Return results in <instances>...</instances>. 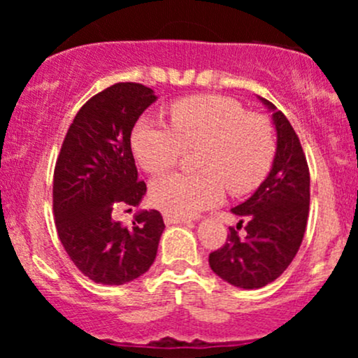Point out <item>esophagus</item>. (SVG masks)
<instances>
[{
    "instance_id": "esophagus-1",
    "label": "esophagus",
    "mask_w": 358,
    "mask_h": 358,
    "mask_svg": "<svg viewBox=\"0 0 358 358\" xmlns=\"http://www.w3.org/2000/svg\"><path fill=\"white\" fill-rule=\"evenodd\" d=\"M165 224L166 225H175V224H185L187 222V219H182V217H175V215H168V213H165Z\"/></svg>"
}]
</instances>
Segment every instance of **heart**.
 <instances>
[{
    "instance_id": "b5f03b06",
    "label": "heart",
    "mask_w": 358,
    "mask_h": 358,
    "mask_svg": "<svg viewBox=\"0 0 358 358\" xmlns=\"http://www.w3.org/2000/svg\"><path fill=\"white\" fill-rule=\"evenodd\" d=\"M171 126L145 116L134 126L131 146L139 165L162 173L178 162L183 150L202 146L200 175L168 173L153 180L150 199L168 215L193 217L217 205L229 192L242 195L268 175L274 136L268 119L249 114L224 96H193L175 102Z\"/></svg>"
}]
</instances>
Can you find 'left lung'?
<instances>
[{
	"label": "left lung",
	"instance_id": "obj_1",
	"mask_svg": "<svg viewBox=\"0 0 358 358\" xmlns=\"http://www.w3.org/2000/svg\"><path fill=\"white\" fill-rule=\"evenodd\" d=\"M259 101L276 129L273 166L257 190L231 208L245 236L229 227L227 242L208 256L213 273L242 289H259L285 273L301 245L310 210V171L296 133L276 106Z\"/></svg>",
	"mask_w": 358,
	"mask_h": 358
}]
</instances>
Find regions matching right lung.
<instances>
[{
    "mask_svg": "<svg viewBox=\"0 0 358 358\" xmlns=\"http://www.w3.org/2000/svg\"><path fill=\"white\" fill-rule=\"evenodd\" d=\"M158 99L155 90L119 82L82 106L69 127L53 173V212L65 252L94 282L134 281L155 262L165 222L139 210L133 225L113 219L119 205L138 207L146 193L131 151V131Z\"/></svg>",
    "mask_w": 358,
    "mask_h": 358,
    "instance_id": "1",
    "label": "right lung"
}]
</instances>
